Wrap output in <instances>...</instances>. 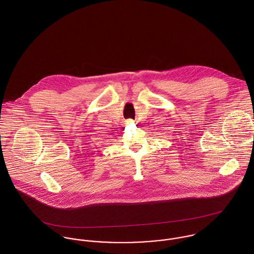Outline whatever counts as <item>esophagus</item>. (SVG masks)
<instances>
[{
	"label": "esophagus",
	"instance_id": "1",
	"mask_svg": "<svg viewBox=\"0 0 254 254\" xmlns=\"http://www.w3.org/2000/svg\"><path fill=\"white\" fill-rule=\"evenodd\" d=\"M127 123H128V124H132V123H134V120H133V119H128V120H127Z\"/></svg>",
	"mask_w": 254,
	"mask_h": 254
}]
</instances>
